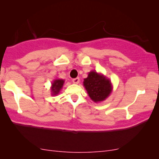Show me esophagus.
<instances>
[{
	"instance_id": "34e87169",
	"label": "esophagus",
	"mask_w": 159,
	"mask_h": 159,
	"mask_svg": "<svg viewBox=\"0 0 159 159\" xmlns=\"http://www.w3.org/2000/svg\"><path fill=\"white\" fill-rule=\"evenodd\" d=\"M79 81H80L79 78H74V79H72V82H73L74 84H78L79 83Z\"/></svg>"
}]
</instances>
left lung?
I'll use <instances>...</instances> for the list:
<instances>
[{
  "label": "left lung",
  "mask_w": 159,
  "mask_h": 159,
  "mask_svg": "<svg viewBox=\"0 0 159 159\" xmlns=\"http://www.w3.org/2000/svg\"><path fill=\"white\" fill-rule=\"evenodd\" d=\"M83 84L90 98L96 103L105 101L113 90L111 80L96 71L89 72L87 78L84 79Z\"/></svg>",
  "instance_id": "8db88e82"
}]
</instances>
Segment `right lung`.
<instances>
[{"mask_svg":"<svg viewBox=\"0 0 159 159\" xmlns=\"http://www.w3.org/2000/svg\"><path fill=\"white\" fill-rule=\"evenodd\" d=\"M65 80L63 79H59V78H57L54 79L52 83V87H51V92H52V96H57V94H59L60 91L61 90L62 87H63L64 84Z\"/></svg>","mask_w":159,"mask_h":159,"instance_id":"right-lung-1","label":"right lung"}]
</instances>
